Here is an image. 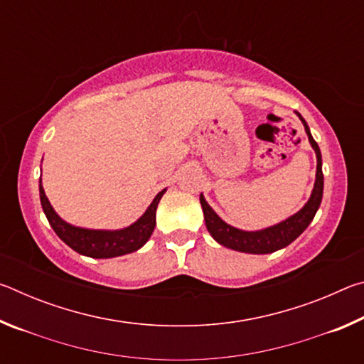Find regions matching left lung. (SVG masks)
Here are the masks:
<instances>
[{"instance_id":"left-lung-1","label":"left lung","mask_w":364,"mask_h":364,"mask_svg":"<svg viewBox=\"0 0 364 364\" xmlns=\"http://www.w3.org/2000/svg\"><path fill=\"white\" fill-rule=\"evenodd\" d=\"M295 114L299 115V119L301 120V123H304L305 132L308 134V141H310L311 147L316 152V162H318L316 180H315V186H313L310 199H308L306 204L301 207L297 213L286 218L284 221H281L278 225L264 228V230H260V231H242L225 223V221L213 212V208L207 204L204 196L200 194V205H202V210H204L205 226L208 232L212 234V237L218 244L225 245L228 249L245 252V254H271V252L284 249L286 245L294 242L295 239H297L300 234L306 230L308 225L311 223V220L315 218L319 204H321L323 188H324L321 151H319L316 141L313 139L310 128H308L304 117H301L299 112Z\"/></svg>"}]
</instances>
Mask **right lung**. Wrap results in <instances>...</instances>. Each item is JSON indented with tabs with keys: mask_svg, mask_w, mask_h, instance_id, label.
<instances>
[{
	"mask_svg": "<svg viewBox=\"0 0 364 364\" xmlns=\"http://www.w3.org/2000/svg\"><path fill=\"white\" fill-rule=\"evenodd\" d=\"M165 191L154 197L151 205L143 213V217L138 218L133 225L123 228V230H86L67 223L59 215L54 212L53 205L49 204L45 189L41 186L40 178V200L43 212H45L49 225L54 232L69 245L70 249L78 252L80 255H86L91 258H112L136 252L138 249L149 241L151 234L156 228V210L160 199L165 194Z\"/></svg>",
	"mask_w": 364,
	"mask_h": 364,
	"instance_id": "obj_1",
	"label": "right lung"
}]
</instances>
